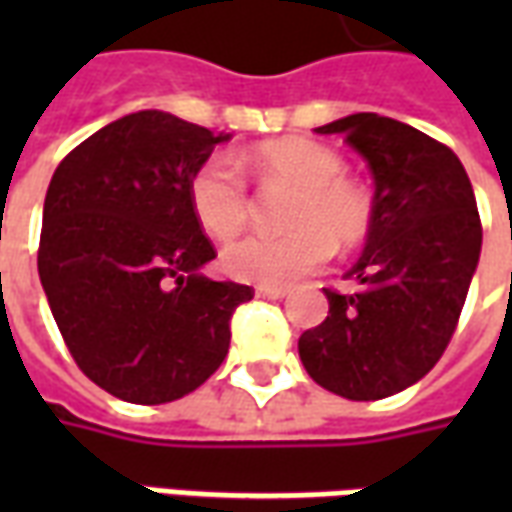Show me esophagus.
<instances>
[{
	"instance_id": "1",
	"label": "esophagus",
	"mask_w": 512,
	"mask_h": 512,
	"mask_svg": "<svg viewBox=\"0 0 512 512\" xmlns=\"http://www.w3.org/2000/svg\"><path fill=\"white\" fill-rule=\"evenodd\" d=\"M257 296H260V299H285V296H288V288H268V285H260V288H257Z\"/></svg>"
}]
</instances>
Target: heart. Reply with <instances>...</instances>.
I'll return each mask as SVG.
<instances>
[{"label":"heart","mask_w":512,"mask_h":512,"mask_svg":"<svg viewBox=\"0 0 512 512\" xmlns=\"http://www.w3.org/2000/svg\"><path fill=\"white\" fill-rule=\"evenodd\" d=\"M263 189L296 191L288 235H246L224 246L222 268L241 282L282 288L323 268L334 244L359 246L373 227V194L345 175V161L312 139L263 142L249 153ZM191 213L213 238H230L249 222V191L233 161L216 153L189 180Z\"/></svg>","instance_id":"b5f03b06"}]
</instances>
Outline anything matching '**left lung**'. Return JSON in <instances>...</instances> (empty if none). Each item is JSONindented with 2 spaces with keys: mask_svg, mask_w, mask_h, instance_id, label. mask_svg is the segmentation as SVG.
Returning <instances> with one entry per match:
<instances>
[{
  "mask_svg": "<svg viewBox=\"0 0 512 512\" xmlns=\"http://www.w3.org/2000/svg\"><path fill=\"white\" fill-rule=\"evenodd\" d=\"M343 134L373 172V227L345 274L356 293L323 290L329 315L299 337L315 384L381 400L428 376L450 343L480 260L483 227L466 169L417 128L359 112L315 128Z\"/></svg>",
  "mask_w": 512,
  "mask_h": 512,
  "instance_id": "8db88e82",
  "label": "left lung"
}]
</instances>
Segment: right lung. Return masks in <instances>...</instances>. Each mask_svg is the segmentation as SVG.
<instances>
[{"label": "right lung", "mask_w": 512, "mask_h": 512, "mask_svg": "<svg viewBox=\"0 0 512 512\" xmlns=\"http://www.w3.org/2000/svg\"><path fill=\"white\" fill-rule=\"evenodd\" d=\"M227 139L145 109L73 147L51 178L40 285L76 365L120 400L158 406L205 384L227 356L235 307L255 296L200 274L216 252L189 180Z\"/></svg>", "instance_id": "obj_1"}]
</instances>
